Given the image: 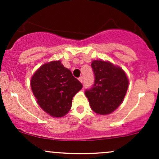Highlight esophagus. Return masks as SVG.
<instances>
[{"label":"esophagus","instance_id":"34e87169","mask_svg":"<svg viewBox=\"0 0 159 159\" xmlns=\"http://www.w3.org/2000/svg\"><path fill=\"white\" fill-rule=\"evenodd\" d=\"M78 80H79V81H80V82H81V83L83 82V78H82V77H80V78H78Z\"/></svg>","mask_w":159,"mask_h":159}]
</instances>
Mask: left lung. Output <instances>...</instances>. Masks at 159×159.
<instances>
[{
    "label": "left lung",
    "instance_id": "8db88e82",
    "mask_svg": "<svg viewBox=\"0 0 159 159\" xmlns=\"http://www.w3.org/2000/svg\"><path fill=\"white\" fill-rule=\"evenodd\" d=\"M94 84L85 91L91 108L97 115H109L119 107L129 88V78L121 67L108 61L94 60Z\"/></svg>",
    "mask_w": 159,
    "mask_h": 159
}]
</instances>
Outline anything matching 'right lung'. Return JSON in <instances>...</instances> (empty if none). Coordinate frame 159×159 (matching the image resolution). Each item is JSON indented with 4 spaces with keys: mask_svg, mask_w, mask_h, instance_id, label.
<instances>
[{
    "mask_svg": "<svg viewBox=\"0 0 159 159\" xmlns=\"http://www.w3.org/2000/svg\"><path fill=\"white\" fill-rule=\"evenodd\" d=\"M30 88L43 111L51 117L61 118L68 113L73 97L82 89V84L61 61H52L34 72Z\"/></svg>",
    "mask_w": 159,
    "mask_h": 159,
    "instance_id": "right-lung-1",
    "label": "right lung"
}]
</instances>
